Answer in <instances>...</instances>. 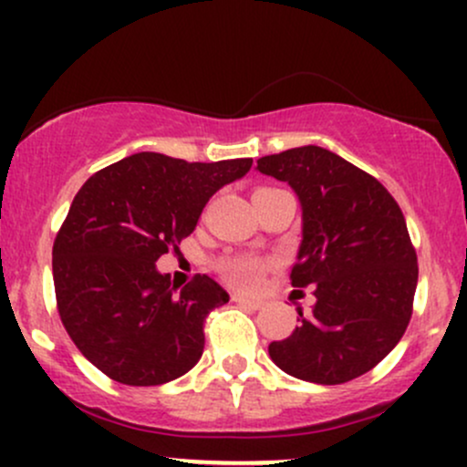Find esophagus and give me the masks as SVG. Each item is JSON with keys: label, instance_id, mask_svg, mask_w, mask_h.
Listing matches in <instances>:
<instances>
[{"label": "esophagus", "instance_id": "34e87169", "mask_svg": "<svg viewBox=\"0 0 467 467\" xmlns=\"http://www.w3.org/2000/svg\"><path fill=\"white\" fill-rule=\"evenodd\" d=\"M233 301L239 303V305H244V307H248V309H261V307H264V301H259V298L241 296V294H234Z\"/></svg>", "mask_w": 467, "mask_h": 467}]
</instances>
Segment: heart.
<instances>
[{"mask_svg": "<svg viewBox=\"0 0 467 467\" xmlns=\"http://www.w3.org/2000/svg\"><path fill=\"white\" fill-rule=\"evenodd\" d=\"M265 264L252 256H239V259H230L223 264V276L228 283H233L239 289H256L264 278Z\"/></svg>", "mask_w": 467, "mask_h": 467, "instance_id": "1", "label": "heart"}]
</instances>
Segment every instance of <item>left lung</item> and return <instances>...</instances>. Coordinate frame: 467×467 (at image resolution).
Instances as JSON below:
<instances>
[{
  "label": "left lung",
  "mask_w": 467,
  "mask_h": 467,
  "mask_svg": "<svg viewBox=\"0 0 467 467\" xmlns=\"http://www.w3.org/2000/svg\"><path fill=\"white\" fill-rule=\"evenodd\" d=\"M301 203L292 285H316L312 314L267 347L281 371L345 384L371 371L404 336L417 289V254L398 202L368 173L316 144L256 160Z\"/></svg>",
  "instance_id": "left-lung-1"
}]
</instances>
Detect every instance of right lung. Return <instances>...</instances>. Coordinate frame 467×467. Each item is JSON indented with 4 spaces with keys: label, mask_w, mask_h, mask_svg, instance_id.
<instances>
[{
    "label": "right lung",
    "mask_w": 467,
    "mask_h": 467,
    "mask_svg": "<svg viewBox=\"0 0 467 467\" xmlns=\"http://www.w3.org/2000/svg\"><path fill=\"white\" fill-rule=\"evenodd\" d=\"M250 166V158L206 164L142 151L80 186L52 248V276L63 327L111 379L158 387L200 362L203 318L228 292L206 275L180 289L155 261Z\"/></svg>",
    "instance_id": "1"
}]
</instances>
